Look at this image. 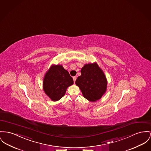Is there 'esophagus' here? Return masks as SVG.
Returning a JSON list of instances; mask_svg holds the SVG:
<instances>
[{
  "mask_svg": "<svg viewBox=\"0 0 151 151\" xmlns=\"http://www.w3.org/2000/svg\"><path fill=\"white\" fill-rule=\"evenodd\" d=\"M73 78L74 82H76V79H77V76H74V77H73Z\"/></svg>",
  "mask_w": 151,
  "mask_h": 151,
  "instance_id": "34e87169",
  "label": "esophagus"
}]
</instances>
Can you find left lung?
Segmentation results:
<instances>
[{
    "mask_svg": "<svg viewBox=\"0 0 151 151\" xmlns=\"http://www.w3.org/2000/svg\"><path fill=\"white\" fill-rule=\"evenodd\" d=\"M76 81L83 97L90 101L100 99L106 90V77L97 63L86 64Z\"/></svg>",
    "mask_w": 151,
    "mask_h": 151,
    "instance_id": "1",
    "label": "left lung"
}]
</instances>
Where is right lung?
I'll return each mask as SVG.
<instances>
[{"mask_svg":"<svg viewBox=\"0 0 151 151\" xmlns=\"http://www.w3.org/2000/svg\"><path fill=\"white\" fill-rule=\"evenodd\" d=\"M73 84V80L62 65L52 66L43 80V90L54 101L59 100L65 94L68 87Z\"/></svg>","mask_w":151,"mask_h":151,"instance_id":"add662e5","label":"right lung"}]
</instances>
